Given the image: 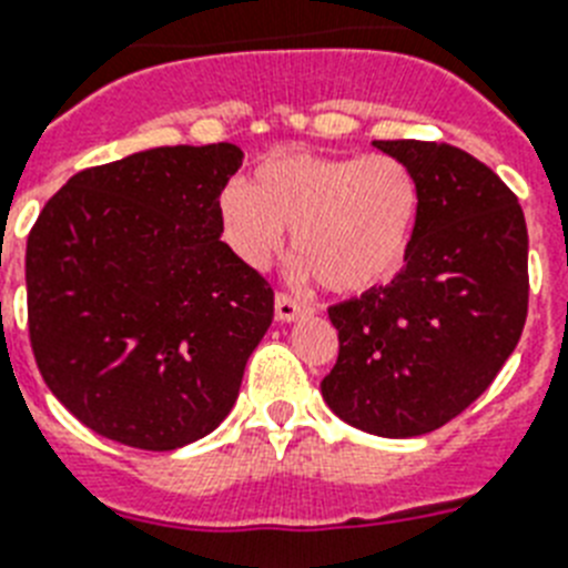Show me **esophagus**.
Returning a JSON list of instances; mask_svg holds the SVG:
<instances>
[{
  "mask_svg": "<svg viewBox=\"0 0 568 568\" xmlns=\"http://www.w3.org/2000/svg\"><path fill=\"white\" fill-rule=\"evenodd\" d=\"M274 314L280 323H294L297 317L308 314V306L306 303H297V300H292V297H285V294H276Z\"/></svg>",
  "mask_w": 568,
  "mask_h": 568,
  "instance_id": "esophagus-1",
  "label": "esophagus"
}]
</instances>
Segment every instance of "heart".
<instances>
[{"mask_svg": "<svg viewBox=\"0 0 568 568\" xmlns=\"http://www.w3.org/2000/svg\"><path fill=\"white\" fill-rule=\"evenodd\" d=\"M222 240L233 256L265 271L292 231V280H321L335 294L389 283L407 262L422 216V184L402 159L271 152L254 173L216 199Z\"/></svg>", "mask_w": 568, "mask_h": 568, "instance_id": "1", "label": "heart"}]
</instances>
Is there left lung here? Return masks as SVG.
I'll return each instance as SVG.
<instances>
[{
    "label": "left lung",
    "mask_w": 568,
    "mask_h": 568,
    "mask_svg": "<svg viewBox=\"0 0 568 568\" xmlns=\"http://www.w3.org/2000/svg\"><path fill=\"white\" fill-rule=\"evenodd\" d=\"M413 166L422 216L387 285L328 308L335 369L323 402L384 438L438 430L474 404L517 346L528 312V231L517 195L459 146L373 141Z\"/></svg>",
    "instance_id": "8db88e82"
}]
</instances>
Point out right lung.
<instances>
[{"label": "right lung", "instance_id": "add662e5", "mask_svg": "<svg viewBox=\"0 0 568 568\" xmlns=\"http://www.w3.org/2000/svg\"><path fill=\"white\" fill-rule=\"evenodd\" d=\"M236 144L155 146L71 175L26 251L42 381L98 436L175 450L236 404L274 292L219 240Z\"/></svg>", "mask_w": 568, "mask_h": 568}]
</instances>
